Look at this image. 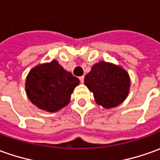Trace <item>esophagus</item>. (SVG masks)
Masks as SVG:
<instances>
[{
  "mask_svg": "<svg viewBox=\"0 0 160 160\" xmlns=\"http://www.w3.org/2000/svg\"><path fill=\"white\" fill-rule=\"evenodd\" d=\"M79 79H80V82H81V83H83V82H84V76H80Z\"/></svg>",
  "mask_w": 160,
  "mask_h": 160,
  "instance_id": "obj_1",
  "label": "esophagus"
}]
</instances>
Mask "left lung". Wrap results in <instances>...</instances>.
Listing matches in <instances>:
<instances>
[{"label":"left lung","instance_id":"obj_1","mask_svg":"<svg viewBox=\"0 0 160 160\" xmlns=\"http://www.w3.org/2000/svg\"><path fill=\"white\" fill-rule=\"evenodd\" d=\"M84 83L93 93L97 104L103 108L118 106L128 96L130 78L128 72L114 63H95L85 76Z\"/></svg>","mask_w":160,"mask_h":160}]
</instances>
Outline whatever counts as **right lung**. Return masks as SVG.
<instances>
[{
  "label": "right lung",
  "instance_id": "add662e5",
  "mask_svg": "<svg viewBox=\"0 0 160 160\" xmlns=\"http://www.w3.org/2000/svg\"><path fill=\"white\" fill-rule=\"evenodd\" d=\"M80 80L53 60L31 70L25 80V91L31 102L49 112L69 103L71 95Z\"/></svg>",
  "mask_w": 160,
  "mask_h": 160
}]
</instances>
